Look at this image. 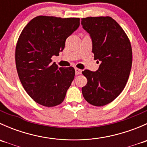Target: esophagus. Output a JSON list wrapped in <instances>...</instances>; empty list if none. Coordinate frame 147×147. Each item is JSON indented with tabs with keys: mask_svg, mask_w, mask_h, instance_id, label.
<instances>
[{
	"mask_svg": "<svg viewBox=\"0 0 147 147\" xmlns=\"http://www.w3.org/2000/svg\"><path fill=\"white\" fill-rule=\"evenodd\" d=\"M81 73H82V69H78V68H75V74H76L77 75H80Z\"/></svg>",
	"mask_w": 147,
	"mask_h": 147,
	"instance_id": "esophagus-1",
	"label": "esophagus"
}]
</instances>
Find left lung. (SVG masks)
<instances>
[{
  "instance_id": "obj_1",
  "label": "left lung",
  "mask_w": 147,
  "mask_h": 147,
  "mask_svg": "<svg viewBox=\"0 0 147 147\" xmlns=\"http://www.w3.org/2000/svg\"><path fill=\"white\" fill-rule=\"evenodd\" d=\"M81 20L82 28L92 40L94 59L101 62L96 72L82 71L87 79L82 88V95L88 103L102 107L115 100L125 87L132 64L131 42L124 30L109 16Z\"/></svg>"
}]
</instances>
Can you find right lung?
I'll return each mask as SVG.
<instances>
[{"label": "right lung", "mask_w": 147, "mask_h": 147, "mask_svg": "<svg viewBox=\"0 0 147 147\" xmlns=\"http://www.w3.org/2000/svg\"><path fill=\"white\" fill-rule=\"evenodd\" d=\"M80 20L37 16L19 36L16 47L19 79L28 95L42 106L61 104L73 81L74 67H58L51 58L63 51L67 38L79 27Z\"/></svg>", "instance_id": "obj_1"}]
</instances>
